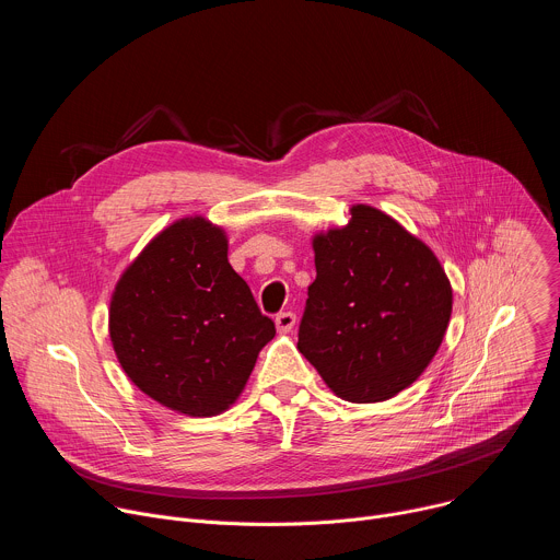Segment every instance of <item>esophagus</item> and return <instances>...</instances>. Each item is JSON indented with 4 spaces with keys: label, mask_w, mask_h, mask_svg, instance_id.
Listing matches in <instances>:
<instances>
[{
    "label": "esophagus",
    "mask_w": 560,
    "mask_h": 560,
    "mask_svg": "<svg viewBox=\"0 0 560 560\" xmlns=\"http://www.w3.org/2000/svg\"><path fill=\"white\" fill-rule=\"evenodd\" d=\"M275 324H277V330L281 335H288V332H292V328L296 324V314L294 312H281V314H277Z\"/></svg>",
    "instance_id": "34e87169"
}]
</instances>
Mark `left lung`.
<instances>
[{
    "label": "left lung",
    "mask_w": 560,
    "mask_h": 560,
    "mask_svg": "<svg viewBox=\"0 0 560 560\" xmlns=\"http://www.w3.org/2000/svg\"><path fill=\"white\" fill-rule=\"evenodd\" d=\"M299 352L343 401L378 404L410 387L439 352L452 285L419 236L378 208L312 236Z\"/></svg>",
    "instance_id": "left-lung-1"
}]
</instances>
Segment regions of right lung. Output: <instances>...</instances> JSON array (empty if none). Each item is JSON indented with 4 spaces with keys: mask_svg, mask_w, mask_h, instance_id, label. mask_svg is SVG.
I'll list each match as a JSON object with an SVG mask.
<instances>
[{
    "mask_svg": "<svg viewBox=\"0 0 560 560\" xmlns=\"http://www.w3.org/2000/svg\"><path fill=\"white\" fill-rule=\"evenodd\" d=\"M113 350L152 401L217 417L242 396L275 337L228 261V234L201 214L173 221L119 277L108 310Z\"/></svg>",
    "mask_w": 560,
    "mask_h": 560,
    "instance_id": "1",
    "label": "right lung"
}]
</instances>
